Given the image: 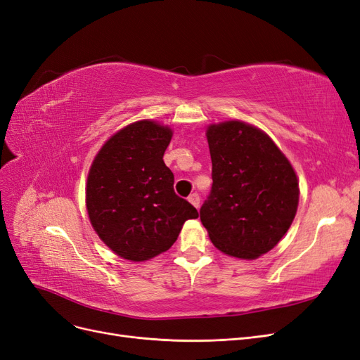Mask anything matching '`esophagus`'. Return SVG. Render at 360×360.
I'll list each match as a JSON object with an SVG mask.
<instances>
[{"mask_svg": "<svg viewBox=\"0 0 360 360\" xmlns=\"http://www.w3.org/2000/svg\"><path fill=\"white\" fill-rule=\"evenodd\" d=\"M188 200H189V202H191L193 207H197V209H198V207H200V195H198L197 192L191 193Z\"/></svg>", "mask_w": 360, "mask_h": 360, "instance_id": "esophagus-1", "label": "esophagus"}]
</instances>
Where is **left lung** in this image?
Masks as SVG:
<instances>
[{
	"instance_id": "left-lung-1",
	"label": "left lung",
	"mask_w": 360,
	"mask_h": 360,
	"mask_svg": "<svg viewBox=\"0 0 360 360\" xmlns=\"http://www.w3.org/2000/svg\"><path fill=\"white\" fill-rule=\"evenodd\" d=\"M207 141L213 184L200 219L224 254L255 259L278 245L296 216V172L274 141L250 124H212Z\"/></svg>"
}]
</instances>
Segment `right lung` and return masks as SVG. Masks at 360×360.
<instances>
[{
  "mask_svg": "<svg viewBox=\"0 0 360 360\" xmlns=\"http://www.w3.org/2000/svg\"><path fill=\"white\" fill-rule=\"evenodd\" d=\"M171 129L150 120L106 141L86 180V210L94 231L117 255L144 261L168 250L183 224L198 212L174 192L163 162Z\"/></svg>",
  "mask_w": 360,
  "mask_h": 360,
  "instance_id": "add662e5",
  "label": "right lung"
}]
</instances>
